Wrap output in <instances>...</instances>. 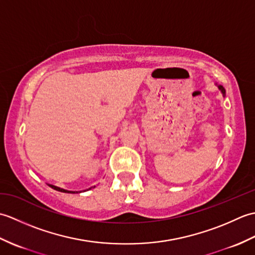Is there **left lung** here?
<instances>
[{"label":"left lung","mask_w":255,"mask_h":255,"mask_svg":"<svg viewBox=\"0 0 255 255\" xmlns=\"http://www.w3.org/2000/svg\"><path fill=\"white\" fill-rule=\"evenodd\" d=\"M218 88H219V90H220L221 92H223V94H224V96H225V95H226V92H225V89H224V88H223V86H221V85H219V86H218Z\"/></svg>","instance_id":"obj_1"}]
</instances>
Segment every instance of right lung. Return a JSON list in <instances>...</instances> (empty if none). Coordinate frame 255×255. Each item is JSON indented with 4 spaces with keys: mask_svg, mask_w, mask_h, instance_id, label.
<instances>
[{
    "mask_svg": "<svg viewBox=\"0 0 255 255\" xmlns=\"http://www.w3.org/2000/svg\"><path fill=\"white\" fill-rule=\"evenodd\" d=\"M48 185H49L51 188H53V189H56V191H58V192H62V193H78V192H71V191H66V189H63V188H60V187H57V186H55V185H51V184H48Z\"/></svg>",
    "mask_w": 255,
    "mask_h": 255,
    "instance_id": "1",
    "label": "right lung"
}]
</instances>
